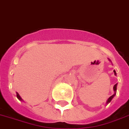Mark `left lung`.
<instances>
[{
    "instance_id": "obj_1",
    "label": "left lung",
    "mask_w": 129,
    "mask_h": 129,
    "mask_svg": "<svg viewBox=\"0 0 129 129\" xmlns=\"http://www.w3.org/2000/svg\"><path fill=\"white\" fill-rule=\"evenodd\" d=\"M108 60H109L110 61V62H112V61L110 60V59L108 58ZM114 75H116V71L114 70ZM116 90H117V84H115V85H114V94H113V95L111 96H110V97H109V99H107V103H106V104H107H107H108V103H109L111 102V101H112V99H113V98H114V96H115V95H116Z\"/></svg>"
}]
</instances>
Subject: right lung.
I'll return each instance as SVG.
<instances>
[{"instance_id": "right-lung-1", "label": "right lung", "mask_w": 129, "mask_h": 129, "mask_svg": "<svg viewBox=\"0 0 129 129\" xmlns=\"http://www.w3.org/2000/svg\"><path fill=\"white\" fill-rule=\"evenodd\" d=\"M16 94H17V99H19V100H20V101H23V100H22V98H21V96H20L19 94L17 93V92H16Z\"/></svg>"}]
</instances>
